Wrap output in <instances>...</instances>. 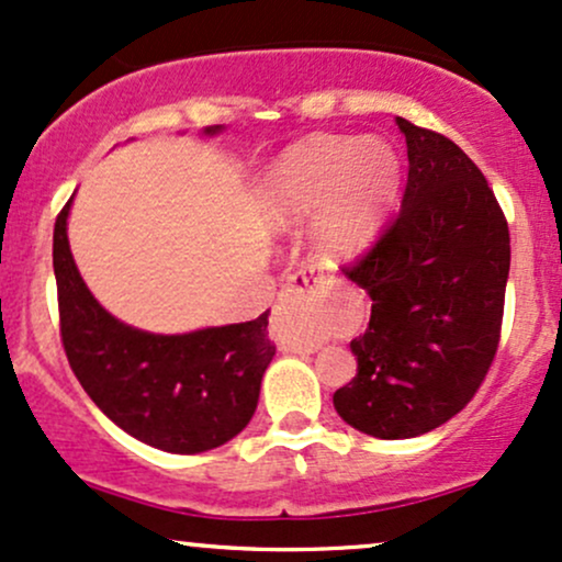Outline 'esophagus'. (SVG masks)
<instances>
[{"mask_svg":"<svg viewBox=\"0 0 562 562\" xmlns=\"http://www.w3.org/2000/svg\"><path fill=\"white\" fill-rule=\"evenodd\" d=\"M333 285V277L308 267L288 280L280 301L274 306V337L285 353H316L319 340L311 337V329L319 314V303Z\"/></svg>","mask_w":562,"mask_h":562,"instance_id":"esophagus-1","label":"esophagus"}]
</instances>
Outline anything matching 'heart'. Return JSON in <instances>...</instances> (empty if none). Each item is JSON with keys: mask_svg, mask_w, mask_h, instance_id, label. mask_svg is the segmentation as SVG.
<instances>
[{"mask_svg": "<svg viewBox=\"0 0 562 562\" xmlns=\"http://www.w3.org/2000/svg\"><path fill=\"white\" fill-rule=\"evenodd\" d=\"M401 178V159L384 138L316 133L277 157L267 178V212L277 229L311 220L314 251L329 263H350L387 227Z\"/></svg>", "mask_w": 562, "mask_h": 562, "instance_id": "obj_1", "label": "heart"}]
</instances>
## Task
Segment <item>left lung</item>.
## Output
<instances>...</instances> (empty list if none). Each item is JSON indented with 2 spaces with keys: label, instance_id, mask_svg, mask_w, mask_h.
<instances>
[{
  "label": "left lung",
  "instance_id": "obj_1",
  "mask_svg": "<svg viewBox=\"0 0 562 562\" xmlns=\"http://www.w3.org/2000/svg\"><path fill=\"white\" fill-rule=\"evenodd\" d=\"M408 146L403 206L348 272L371 299L350 342L358 374L335 392L363 435L408 439L474 397L495 358L510 272V235L484 175L445 135L395 120Z\"/></svg>",
  "mask_w": 562,
  "mask_h": 562
}]
</instances>
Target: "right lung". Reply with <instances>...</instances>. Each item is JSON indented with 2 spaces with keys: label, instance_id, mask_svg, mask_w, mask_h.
I'll return each mask as SVG.
<instances>
[{
  "label": "right lung",
  "instance_id": "right-lung-1",
  "mask_svg": "<svg viewBox=\"0 0 562 562\" xmlns=\"http://www.w3.org/2000/svg\"><path fill=\"white\" fill-rule=\"evenodd\" d=\"M222 131L225 125H212L204 135ZM70 206L72 199L57 216L52 256L63 346L88 397L131 437L178 456L214 450L240 435L274 358L269 311L254 322L180 335L120 322L78 272L67 240Z\"/></svg>",
  "mask_w": 562,
  "mask_h": 562
}]
</instances>
